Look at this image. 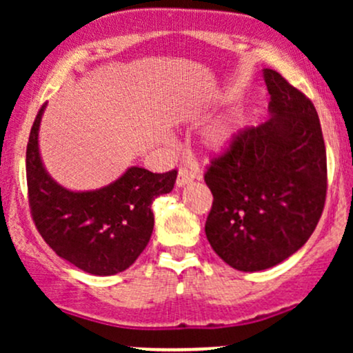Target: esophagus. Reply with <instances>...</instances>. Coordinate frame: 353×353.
<instances>
[{"label":"esophagus","mask_w":353,"mask_h":353,"mask_svg":"<svg viewBox=\"0 0 353 353\" xmlns=\"http://www.w3.org/2000/svg\"><path fill=\"white\" fill-rule=\"evenodd\" d=\"M194 179H196V174H194L192 171H189V169L185 168H181L179 172H177V188H184V185H188L192 182Z\"/></svg>","instance_id":"1"}]
</instances>
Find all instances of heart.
I'll list each match as a JSON object with an SVG mask.
<instances>
[{
    "label": "heart",
    "mask_w": 353,
    "mask_h": 353,
    "mask_svg": "<svg viewBox=\"0 0 353 353\" xmlns=\"http://www.w3.org/2000/svg\"><path fill=\"white\" fill-rule=\"evenodd\" d=\"M234 134V129L229 123H219L209 129L205 134V145L210 151H222L228 148Z\"/></svg>",
    "instance_id": "heart-1"
}]
</instances>
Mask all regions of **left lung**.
I'll list each match as a JSON object with an SVG mask.
<instances>
[{
  "label": "left lung",
  "instance_id": "left-lung-1",
  "mask_svg": "<svg viewBox=\"0 0 353 353\" xmlns=\"http://www.w3.org/2000/svg\"><path fill=\"white\" fill-rule=\"evenodd\" d=\"M270 117L234 136L210 161L214 196L205 236L242 272L281 264L309 241L327 194V152L314 104L274 70H264Z\"/></svg>",
  "mask_w": 353,
  "mask_h": 353
}]
</instances>
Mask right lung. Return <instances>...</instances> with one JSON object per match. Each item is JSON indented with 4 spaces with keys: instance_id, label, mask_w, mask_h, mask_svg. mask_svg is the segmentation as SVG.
I'll use <instances>...</instances> for the list:
<instances>
[{
    "instance_id": "add662e5",
    "label": "right lung",
    "mask_w": 353,
    "mask_h": 353,
    "mask_svg": "<svg viewBox=\"0 0 353 353\" xmlns=\"http://www.w3.org/2000/svg\"><path fill=\"white\" fill-rule=\"evenodd\" d=\"M39 109L26 148L28 199L36 229L61 259L92 275H114L134 264L154 229L152 201L171 192L177 171L154 174L132 165L96 190H70L44 169Z\"/></svg>"
}]
</instances>
